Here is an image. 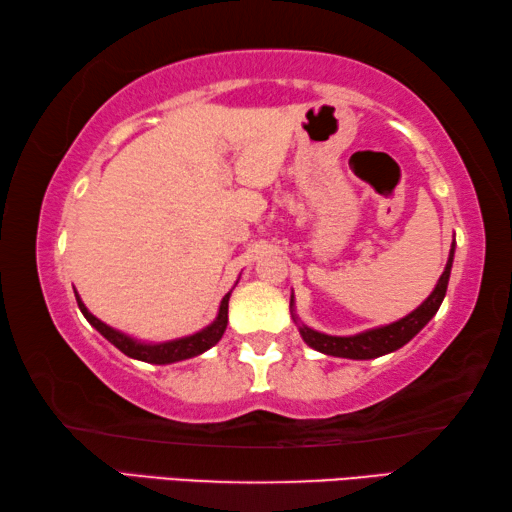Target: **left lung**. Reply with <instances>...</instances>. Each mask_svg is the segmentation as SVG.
<instances>
[{
	"mask_svg": "<svg viewBox=\"0 0 512 512\" xmlns=\"http://www.w3.org/2000/svg\"><path fill=\"white\" fill-rule=\"evenodd\" d=\"M452 262H454V244L449 250V259L443 275L436 284V289L431 291V296L422 302L418 309H413L409 316L395 320L391 325L368 329V332L354 334V336H329L323 332H316L307 325H298L302 341H305L309 348H314L329 357H343V359H377L384 357L388 352L400 350L402 345L409 343L420 329L429 323V320L436 316V311L443 305V298L447 293V282L449 273H452ZM291 309H293V296H291ZM298 323V318L293 316Z\"/></svg>",
	"mask_w": 512,
	"mask_h": 512,
	"instance_id": "8db88e82",
	"label": "left lung"
}]
</instances>
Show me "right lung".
<instances>
[{"label": "right lung", "mask_w": 512, "mask_h": 512, "mask_svg": "<svg viewBox=\"0 0 512 512\" xmlns=\"http://www.w3.org/2000/svg\"><path fill=\"white\" fill-rule=\"evenodd\" d=\"M228 300H230V293L221 300L219 316L214 318V323L201 329V332H196L192 336H183V339H176V341H167V343H142L137 339H131V336L124 332H119V329H112L110 325L101 323L97 316L90 314L88 307H85L83 300L79 298V293H76V302H79L81 314L88 318V323L97 329L101 336H106V339L115 345L117 350L124 352L126 357L146 361V363H158V366H162V363H176V361L198 357V354H203L205 350H210L212 345L219 343L225 327H228Z\"/></svg>", "instance_id": "1"}]
</instances>
